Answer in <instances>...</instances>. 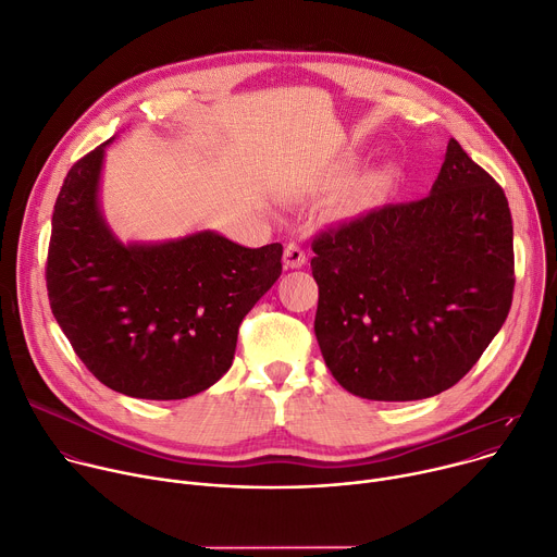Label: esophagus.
I'll list each match as a JSON object with an SVG mask.
<instances>
[{
    "instance_id": "esophagus-1",
    "label": "esophagus",
    "mask_w": 557,
    "mask_h": 557,
    "mask_svg": "<svg viewBox=\"0 0 557 557\" xmlns=\"http://www.w3.org/2000/svg\"><path fill=\"white\" fill-rule=\"evenodd\" d=\"M307 264V252L297 244H286L284 248V267L286 269H301Z\"/></svg>"
}]
</instances>
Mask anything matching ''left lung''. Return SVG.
Here are the masks:
<instances>
[{"label":"left lung","instance_id":"1","mask_svg":"<svg viewBox=\"0 0 557 557\" xmlns=\"http://www.w3.org/2000/svg\"><path fill=\"white\" fill-rule=\"evenodd\" d=\"M313 252L322 358L367 399H424L458 384L511 309L507 195L453 137L426 197L329 228Z\"/></svg>","mask_w":557,"mask_h":557}]
</instances>
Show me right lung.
Wrapping results in <instances>:
<instances>
[{
    "label": "right lung",
    "mask_w": 557,
    "mask_h": 557,
    "mask_svg": "<svg viewBox=\"0 0 557 557\" xmlns=\"http://www.w3.org/2000/svg\"><path fill=\"white\" fill-rule=\"evenodd\" d=\"M104 141L69 171L53 211L46 288L77 358L109 388L184 399L233 364L246 313L282 275V244L213 231L122 244L99 211Z\"/></svg>",
    "instance_id": "right-lung-1"
}]
</instances>
